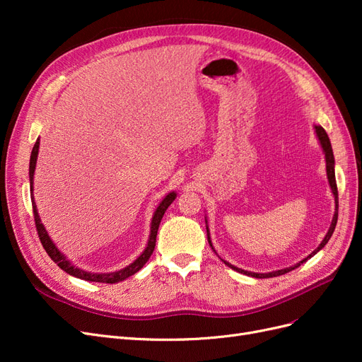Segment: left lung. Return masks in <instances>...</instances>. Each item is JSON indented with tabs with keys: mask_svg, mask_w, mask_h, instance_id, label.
<instances>
[{
	"mask_svg": "<svg viewBox=\"0 0 362 362\" xmlns=\"http://www.w3.org/2000/svg\"><path fill=\"white\" fill-rule=\"evenodd\" d=\"M315 133H317V137H319V140H320V144H322V148H323V151H325V157H326V172H327V180H329V185H331V189H332V193H334V196H335V204H337V211H335V214H334V218H332V223H331V228H329V231H327V234H326V237L323 238V242L320 243V246L317 247L313 254L310 255V257H306L305 259H302L300 262H305L306 259L308 258H311L313 255H315L317 252H319L327 242H329V238H331V235H332V233H334V229H335V225H337V218H338V190H337V181H335V170H334V164H335V161H334V154H332V146H331V141H329V137H327V134H326V131L323 129V127H320V125H315ZM206 231H208V228H206ZM208 243L211 245V242H210V237H208ZM213 247V246H211ZM300 262L299 264H296V266H293V267H288V269H282V270H278V272H270V273H254V272H247V270H242V269H238V267H234L233 264H229V262H226L225 261V264L226 266H229L231 269H234V270H237V272H240V273H243V275H247V276H254V278H273V276H279V275H286V273H288V272H291V270H294L296 267H299L300 266Z\"/></svg>",
	"mask_w": 362,
	"mask_h": 362,
	"instance_id": "1",
	"label": "left lung"
}]
</instances>
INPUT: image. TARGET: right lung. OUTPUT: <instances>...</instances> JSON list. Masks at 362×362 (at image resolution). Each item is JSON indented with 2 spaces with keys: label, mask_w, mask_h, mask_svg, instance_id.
Returning a JSON list of instances; mask_svg holds the SVG:
<instances>
[{
  "label": "right lung",
  "mask_w": 362,
  "mask_h": 362,
  "mask_svg": "<svg viewBox=\"0 0 362 362\" xmlns=\"http://www.w3.org/2000/svg\"><path fill=\"white\" fill-rule=\"evenodd\" d=\"M37 152H39V139L36 140L35 146H33V151H31V157H30V192L33 193V175H35V169H36V161H37ZM175 194L173 192L169 193L166 198H164L161 201V204L157 206V210L154 213V217H152V225H151V235H149V242H148V246L145 249L144 254H141L134 262H131V264L119 272H113V273H101V275H98V273H89V272H84V270H80L74 267L71 262L64 258V255L60 254V250L56 247V245H54L51 242V238L48 237L45 228H43V225L40 223V218H39V214H37V210H36V205H35V199H33V216H35V223H36V231H37V235L40 238V243L43 246V249L47 250V254L49 255V258L56 262V264L64 270L66 273H69V275L75 276V278H80V279H86V281H92V282H104V284H115V282H119V281H124L127 278H129L131 275H134V273H137L141 267L145 266V262L149 259V257L152 255V252H154V247H156V238H157V231H158V226H160V222L161 218L164 216V211L168 210V206L175 201Z\"/></svg>",
  "instance_id": "obj_1"
}]
</instances>
